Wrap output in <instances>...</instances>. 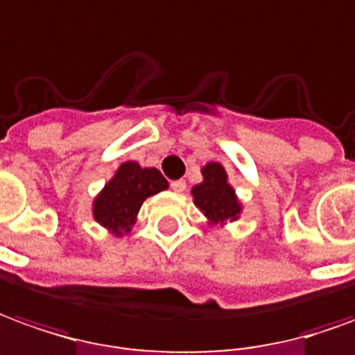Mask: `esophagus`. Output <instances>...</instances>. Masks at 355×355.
Masks as SVG:
<instances>
[{"instance_id":"esophagus-1","label":"esophagus","mask_w":355,"mask_h":355,"mask_svg":"<svg viewBox=\"0 0 355 355\" xmlns=\"http://www.w3.org/2000/svg\"><path fill=\"white\" fill-rule=\"evenodd\" d=\"M187 187V183L183 182V180H178V182H172V189L173 193H183Z\"/></svg>"}]
</instances>
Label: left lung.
Returning <instances> with one entry per match:
<instances>
[{
  "instance_id": "1",
  "label": "left lung",
  "mask_w": 355,
  "mask_h": 355,
  "mask_svg": "<svg viewBox=\"0 0 355 355\" xmlns=\"http://www.w3.org/2000/svg\"><path fill=\"white\" fill-rule=\"evenodd\" d=\"M200 173L202 182L191 189V195L195 206L205 214L206 222L214 227L237 222L243 214V202L230 183L225 168L220 162H208L200 168Z\"/></svg>"
}]
</instances>
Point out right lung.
<instances>
[{
  "label": "right lung",
  "instance_id": "obj_1",
  "mask_svg": "<svg viewBox=\"0 0 355 355\" xmlns=\"http://www.w3.org/2000/svg\"><path fill=\"white\" fill-rule=\"evenodd\" d=\"M168 189V182L157 168H143L128 160L118 166L92 202V216L114 237H124L137 222L141 205L153 195Z\"/></svg>",
  "mask_w": 355,
  "mask_h": 355
}]
</instances>
